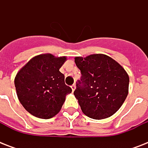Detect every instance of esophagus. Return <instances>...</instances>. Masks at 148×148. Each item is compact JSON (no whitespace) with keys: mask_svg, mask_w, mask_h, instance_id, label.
Wrapping results in <instances>:
<instances>
[{"mask_svg":"<svg viewBox=\"0 0 148 148\" xmlns=\"http://www.w3.org/2000/svg\"><path fill=\"white\" fill-rule=\"evenodd\" d=\"M75 88H76V86H75V84H73V85L71 86V89H72V91L74 92V90H75Z\"/></svg>","mask_w":148,"mask_h":148,"instance_id":"esophagus-1","label":"esophagus"}]
</instances>
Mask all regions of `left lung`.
Listing matches in <instances>:
<instances>
[{"label":"left lung","mask_w":148,"mask_h":148,"mask_svg":"<svg viewBox=\"0 0 148 148\" xmlns=\"http://www.w3.org/2000/svg\"><path fill=\"white\" fill-rule=\"evenodd\" d=\"M74 61L81 73L74 92L82 112L93 119L112 116L121 107L128 95L129 77L121 65L102 53Z\"/></svg>","instance_id":"1"}]
</instances>
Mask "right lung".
Listing matches in <instances>:
<instances>
[{"mask_svg":"<svg viewBox=\"0 0 148 148\" xmlns=\"http://www.w3.org/2000/svg\"><path fill=\"white\" fill-rule=\"evenodd\" d=\"M66 60V57L40 54L18 71L14 79L17 97L31 114L49 119L59 113L66 95L72 91L59 71Z\"/></svg>","mask_w":148,"mask_h":148,"instance_id":"obj_1","label":"right lung"}]
</instances>
